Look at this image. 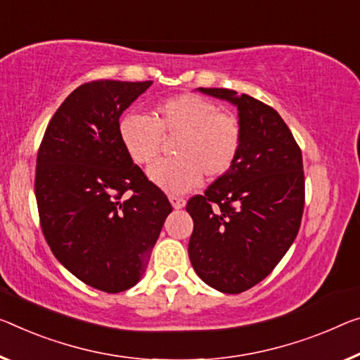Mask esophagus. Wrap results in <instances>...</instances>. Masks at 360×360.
I'll return each mask as SVG.
<instances>
[{"label":"esophagus","instance_id":"34e87169","mask_svg":"<svg viewBox=\"0 0 360 360\" xmlns=\"http://www.w3.org/2000/svg\"><path fill=\"white\" fill-rule=\"evenodd\" d=\"M169 201L174 206V209H181V207H185V204H186L185 199L180 196H169Z\"/></svg>","mask_w":360,"mask_h":360}]
</instances>
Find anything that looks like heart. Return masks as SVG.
I'll use <instances>...</instances> for the list:
<instances>
[{
    "instance_id": "1",
    "label": "heart",
    "mask_w": 360,
    "mask_h": 360,
    "mask_svg": "<svg viewBox=\"0 0 360 360\" xmlns=\"http://www.w3.org/2000/svg\"><path fill=\"white\" fill-rule=\"evenodd\" d=\"M119 138L130 159L140 165L159 156L164 138H176L175 159L151 165L149 179L169 193H186L202 175L219 179L235 164L243 143V130L235 115L219 112L211 99L179 95L164 99L146 115L129 112L119 120Z\"/></svg>"
}]
</instances>
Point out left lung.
I'll return each mask as SVG.
<instances>
[{
    "instance_id": "obj_1",
    "label": "left lung",
    "mask_w": 360,
    "mask_h": 360,
    "mask_svg": "<svg viewBox=\"0 0 360 360\" xmlns=\"http://www.w3.org/2000/svg\"><path fill=\"white\" fill-rule=\"evenodd\" d=\"M198 90L238 108L243 143L229 172L186 204L188 254L204 283L238 295L272 272L300 231L302 154L274 108L226 88Z\"/></svg>"
}]
</instances>
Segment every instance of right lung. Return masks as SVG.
I'll return each mask as SVG.
<instances>
[{"mask_svg":"<svg viewBox=\"0 0 360 360\" xmlns=\"http://www.w3.org/2000/svg\"><path fill=\"white\" fill-rule=\"evenodd\" d=\"M151 84L96 80L75 88L38 149L35 196L45 240L72 275L99 291L140 281L172 212L117 131L120 115Z\"/></svg>","mask_w":360,"mask_h":360,"instance_id":"obj_1","label":"right lung"}]
</instances>
